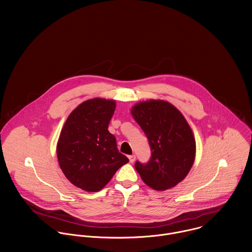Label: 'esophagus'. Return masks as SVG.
I'll list each match as a JSON object with an SVG mask.
<instances>
[{
  "mask_svg": "<svg viewBox=\"0 0 252 252\" xmlns=\"http://www.w3.org/2000/svg\"><path fill=\"white\" fill-rule=\"evenodd\" d=\"M135 159H136V156H135V155L129 156V160H130V162H131V163H133V162L135 161Z\"/></svg>",
  "mask_w": 252,
  "mask_h": 252,
  "instance_id": "34e87169",
  "label": "esophagus"
}]
</instances>
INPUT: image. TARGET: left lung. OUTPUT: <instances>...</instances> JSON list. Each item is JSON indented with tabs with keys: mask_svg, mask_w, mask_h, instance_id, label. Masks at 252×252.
I'll use <instances>...</instances> for the list:
<instances>
[{
	"mask_svg": "<svg viewBox=\"0 0 252 252\" xmlns=\"http://www.w3.org/2000/svg\"><path fill=\"white\" fill-rule=\"evenodd\" d=\"M131 112L152 151L147 163L136 161V170L157 190L175 187L188 175L195 157V141L187 120L165 100L142 101Z\"/></svg>",
	"mask_w": 252,
	"mask_h": 252,
	"instance_id": "left-lung-1",
	"label": "left lung"
}]
</instances>
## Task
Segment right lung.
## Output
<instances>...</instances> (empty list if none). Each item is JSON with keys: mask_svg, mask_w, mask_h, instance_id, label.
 <instances>
[{"mask_svg": "<svg viewBox=\"0 0 252 252\" xmlns=\"http://www.w3.org/2000/svg\"><path fill=\"white\" fill-rule=\"evenodd\" d=\"M114 110V100H86L70 113L61 132L60 166L74 186L87 191L100 190L129 161L107 129Z\"/></svg>", "mask_w": 252, "mask_h": 252, "instance_id": "1", "label": "right lung"}]
</instances>
